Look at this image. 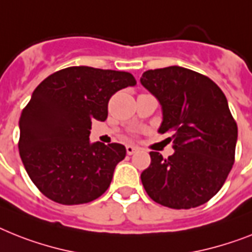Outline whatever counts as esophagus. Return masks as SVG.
<instances>
[{"label":"esophagus","mask_w":252,"mask_h":252,"mask_svg":"<svg viewBox=\"0 0 252 252\" xmlns=\"http://www.w3.org/2000/svg\"><path fill=\"white\" fill-rule=\"evenodd\" d=\"M136 151H138V148H136L135 145H126V152H127V155H134Z\"/></svg>","instance_id":"obj_1"}]
</instances>
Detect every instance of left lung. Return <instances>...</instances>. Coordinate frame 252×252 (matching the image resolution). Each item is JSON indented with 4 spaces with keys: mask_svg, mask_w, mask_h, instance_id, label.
Returning a JSON list of instances; mask_svg holds the SVG:
<instances>
[{
    "mask_svg": "<svg viewBox=\"0 0 252 252\" xmlns=\"http://www.w3.org/2000/svg\"><path fill=\"white\" fill-rule=\"evenodd\" d=\"M141 85L162 107L159 132H171L174 155L151 152L141 172L145 192L170 209H192L213 198L234 163L237 124L220 87L194 70L172 65L143 73Z\"/></svg>",
    "mask_w": 252,
    "mask_h": 252,
    "instance_id": "8db88e82",
    "label": "left lung"
}]
</instances>
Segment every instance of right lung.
<instances>
[{
    "label": "right lung",
    "instance_id": "1",
    "mask_svg": "<svg viewBox=\"0 0 252 252\" xmlns=\"http://www.w3.org/2000/svg\"><path fill=\"white\" fill-rule=\"evenodd\" d=\"M135 85L127 72L82 65L58 70L36 87L19 120V153L39 192L62 205H81L107 190L126 148L91 144V122L105 121L112 95Z\"/></svg>",
    "mask_w": 252,
    "mask_h": 252
}]
</instances>
